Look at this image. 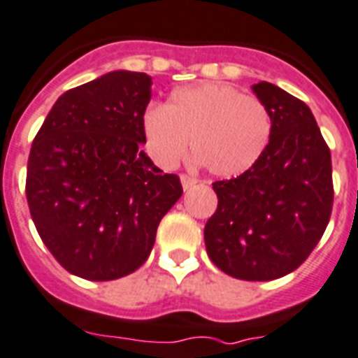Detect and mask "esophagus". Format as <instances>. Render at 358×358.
I'll list each match as a JSON object with an SVG mask.
<instances>
[{"label": "esophagus", "instance_id": "esophagus-1", "mask_svg": "<svg viewBox=\"0 0 358 358\" xmlns=\"http://www.w3.org/2000/svg\"><path fill=\"white\" fill-rule=\"evenodd\" d=\"M180 182H182V187H184V191H189V189L196 185V182H199V180L193 178V176H189V174H182V176H180Z\"/></svg>", "mask_w": 358, "mask_h": 358}]
</instances>
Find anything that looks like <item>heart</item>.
Segmentation results:
<instances>
[{
  "label": "heart",
  "mask_w": 358,
  "mask_h": 358,
  "mask_svg": "<svg viewBox=\"0 0 358 358\" xmlns=\"http://www.w3.org/2000/svg\"><path fill=\"white\" fill-rule=\"evenodd\" d=\"M145 143L162 167H174L191 150L215 176H239L257 164L272 134L268 108L255 95L228 84L206 83L173 92L167 104H150L141 117Z\"/></svg>",
  "instance_id": "heart-1"
}]
</instances>
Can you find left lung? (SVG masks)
I'll list each match as a JSON object with an SVG mask.
<instances>
[{"label": "left lung", "instance_id": "obj_1", "mask_svg": "<svg viewBox=\"0 0 358 358\" xmlns=\"http://www.w3.org/2000/svg\"><path fill=\"white\" fill-rule=\"evenodd\" d=\"M252 92L270 112V141L254 167L213 184L219 206L204 241L209 259L228 275L270 281L298 268L322 239L333 174L309 106L275 84H254Z\"/></svg>", "mask_w": 358, "mask_h": 358}]
</instances>
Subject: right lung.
Here are the masks:
<instances>
[{
    "mask_svg": "<svg viewBox=\"0 0 358 358\" xmlns=\"http://www.w3.org/2000/svg\"><path fill=\"white\" fill-rule=\"evenodd\" d=\"M152 78L110 71L57 99L27 164L31 217L43 245L71 274L110 281L150 255L164 215L182 196L141 150Z\"/></svg>",
    "mask_w": 358,
    "mask_h": 358,
    "instance_id": "add662e5",
    "label": "right lung"
}]
</instances>
